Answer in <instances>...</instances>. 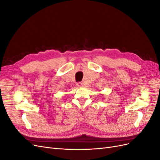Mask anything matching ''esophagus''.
<instances>
[{
  "label": "esophagus",
  "instance_id": "obj_1",
  "mask_svg": "<svg viewBox=\"0 0 160 160\" xmlns=\"http://www.w3.org/2000/svg\"><path fill=\"white\" fill-rule=\"evenodd\" d=\"M77 87H81V86H83V83H81V82H79V83H77Z\"/></svg>",
  "mask_w": 160,
  "mask_h": 160
}]
</instances>
